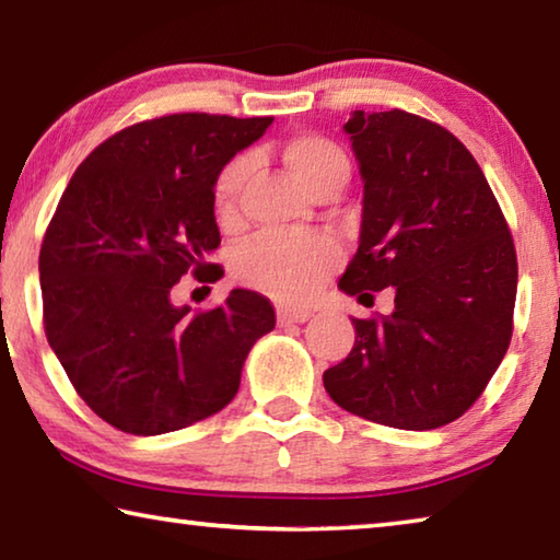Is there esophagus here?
I'll return each instance as SVG.
<instances>
[{
    "instance_id": "esophagus-1",
    "label": "esophagus",
    "mask_w": 560,
    "mask_h": 560,
    "mask_svg": "<svg viewBox=\"0 0 560 560\" xmlns=\"http://www.w3.org/2000/svg\"><path fill=\"white\" fill-rule=\"evenodd\" d=\"M279 324L289 326V324H306L311 318L308 308H279Z\"/></svg>"
}]
</instances>
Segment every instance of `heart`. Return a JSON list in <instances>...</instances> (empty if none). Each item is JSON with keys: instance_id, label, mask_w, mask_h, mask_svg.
Masks as SVG:
<instances>
[{"instance_id": "1", "label": "heart", "mask_w": 560, "mask_h": 560, "mask_svg": "<svg viewBox=\"0 0 560 560\" xmlns=\"http://www.w3.org/2000/svg\"><path fill=\"white\" fill-rule=\"evenodd\" d=\"M279 158L291 175L318 195L326 187H343L350 177V160L336 140L320 132H296L279 145ZM249 177V160L234 158L214 177L212 205L220 224L242 220V189ZM340 249L320 234H259L234 257L236 279L269 296L299 303L308 299L338 269Z\"/></svg>"}]
</instances>
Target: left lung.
<instances>
[{"mask_svg":"<svg viewBox=\"0 0 560 560\" xmlns=\"http://www.w3.org/2000/svg\"><path fill=\"white\" fill-rule=\"evenodd\" d=\"M346 132L363 175L350 296L393 287L390 316L353 318L355 343L324 385L343 410L434 430L485 393L514 334L518 264L506 217L467 148L400 108L355 110Z\"/></svg>","mask_w":560,"mask_h":560,"instance_id":"1","label":"left lung"}]
</instances>
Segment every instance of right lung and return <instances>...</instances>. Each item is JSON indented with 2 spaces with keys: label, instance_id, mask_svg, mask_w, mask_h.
<instances>
[{
  "label": "right lung",
  "instance_id": "1",
  "mask_svg": "<svg viewBox=\"0 0 560 560\" xmlns=\"http://www.w3.org/2000/svg\"><path fill=\"white\" fill-rule=\"evenodd\" d=\"M271 116L173 113L118 130L75 167L46 226L39 273L46 340L75 393L128 434L183 430L240 390L252 346L277 326L269 299L177 308L192 273L214 281L212 185Z\"/></svg>",
  "mask_w": 560,
  "mask_h": 560
}]
</instances>
